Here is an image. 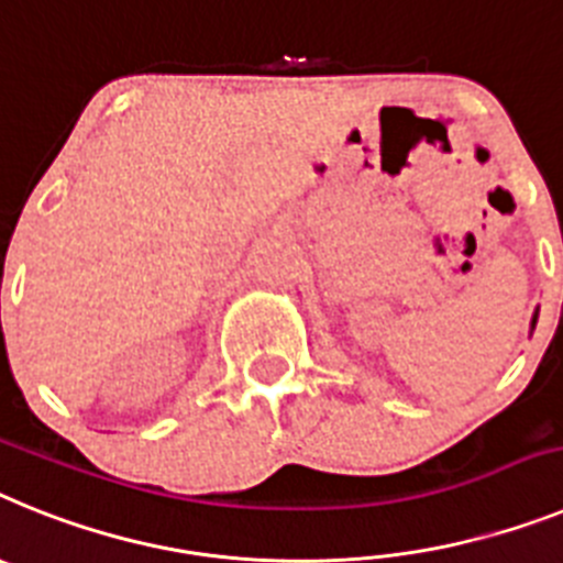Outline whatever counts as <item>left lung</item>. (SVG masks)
I'll return each mask as SVG.
<instances>
[{
	"instance_id": "8db88e82",
	"label": "left lung",
	"mask_w": 563,
	"mask_h": 563,
	"mask_svg": "<svg viewBox=\"0 0 563 563\" xmlns=\"http://www.w3.org/2000/svg\"><path fill=\"white\" fill-rule=\"evenodd\" d=\"M536 322H539V309H536V314H532V320H530V334H532V329H536Z\"/></svg>"
}]
</instances>
